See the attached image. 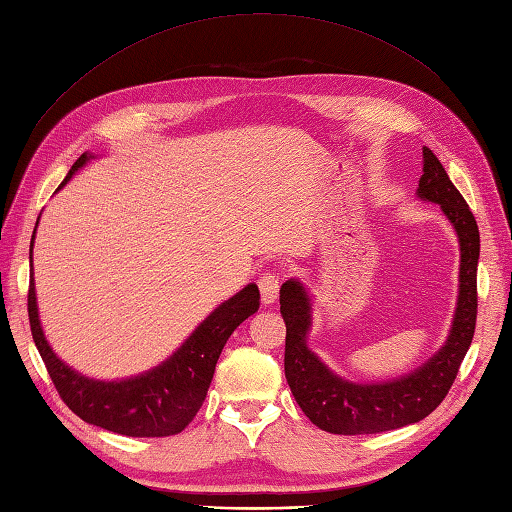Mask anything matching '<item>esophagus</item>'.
I'll return each mask as SVG.
<instances>
[{
    "mask_svg": "<svg viewBox=\"0 0 512 512\" xmlns=\"http://www.w3.org/2000/svg\"><path fill=\"white\" fill-rule=\"evenodd\" d=\"M280 286H282V280L280 275L277 273H262L260 280H258V288H260V297H262V303L265 305H271L275 299H277V292H280Z\"/></svg>",
    "mask_w": 512,
    "mask_h": 512,
    "instance_id": "esophagus-1",
    "label": "esophagus"
}]
</instances>
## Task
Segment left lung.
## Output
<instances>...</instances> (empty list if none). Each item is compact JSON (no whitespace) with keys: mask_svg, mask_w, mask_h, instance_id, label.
Instances as JSON below:
<instances>
[{"mask_svg":"<svg viewBox=\"0 0 512 512\" xmlns=\"http://www.w3.org/2000/svg\"><path fill=\"white\" fill-rule=\"evenodd\" d=\"M418 198L442 207L457 230L461 247L459 297L451 333L444 346L412 374L380 384H356L335 376L307 348L312 327V303L301 282L288 280L280 290V312L286 322L284 371L290 391L305 416L316 427L342 436L380 433L423 421L436 410L457 378L476 327V267L480 237L474 215L444 166L423 147V175Z\"/></svg>","mask_w":512,"mask_h":512,"instance_id":"left-lung-1","label":"left lung"}]
</instances>
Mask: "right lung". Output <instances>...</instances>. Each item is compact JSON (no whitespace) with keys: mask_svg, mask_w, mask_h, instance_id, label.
Wrapping results in <instances>:
<instances>
[{"mask_svg":"<svg viewBox=\"0 0 512 512\" xmlns=\"http://www.w3.org/2000/svg\"><path fill=\"white\" fill-rule=\"evenodd\" d=\"M89 158L91 156L83 153L72 164L59 188H64ZM29 247H34V239ZM29 260H32V250H29ZM258 307V286L247 284L235 297L213 309V314L200 322L183 346L173 356H168L162 365L134 378L102 382L81 376L79 371L57 359L40 327L34 271L29 273V327H32L36 348L59 397L85 423L130 438L175 436L192 423L207 397L215 363H218L228 337L245 318L256 314Z\"/></svg>","mask_w":512,"mask_h":512,"instance_id":"add662e5","label":"right lung"}]
</instances>
